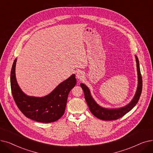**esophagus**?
I'll use <instances>...</instances> for the list:
<instances>
[{"label": "esophagus", "mask_w": 153, "mask_h": 153, "mask_svg": "<svg viewBox=\"0 0 153 153\" xmlns=\"http://www.w3.org/2000/svg\"><path fill=\"white\" fill-rule=\"evenodd\" d=\"M76 76L78 79H82L84 77V74L81 71H78L76 72Z\"/></svg>", "instance_id": "34e87169"}]
</instances>
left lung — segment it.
<instances>
[{
    "mask_svg": "<svg viewBox=\"0 0 153 153\" xmlns=\"http://www.w3.org/2000/svg\"><path fill=\"white\" fill-rule=\"evenodd\" d=\"M135 59L136 62V68L137 74V88L131 101L128 104L124 106L113 108H105L100 106L99 104L97 103V101L93 98L91 94V91L88 87L84 83L80 84V86L84 92L85 100L87 104H88L90 110L95 117L102 120H116L125 115L127 113L130 111L136 106L141 94L143 82L140 68V63L139 60H138L137 56L136 55H135Z\"/></svg>",
    "mask_w": 153,
    "mask_h": 153,
    "instance_id": "obj_1",
    "label": "left lung"
}]
</instances>
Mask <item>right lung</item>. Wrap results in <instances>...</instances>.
Wrapping results in <instances>:
<instances>
[{
  "label": "right lung",
  "instance_id": "right-lung-1",
  "mask_svg": "<svg viewBox=\"0 0 153 153\" xmlns=\"http://www.w3.org/2000/svg\"><path fill=\"white\" fill-rule=\"evenodd\" d=\"M17 59L10 72L12 96L19 110L26 117L40 123H52L60 119L65 113L68 96L76 83L75 74L60 83L46 96H28L19 86L16 76Z\"/></svg>",
  "mask_w": 153,
  "mask_h": 153
}]
</instances>
